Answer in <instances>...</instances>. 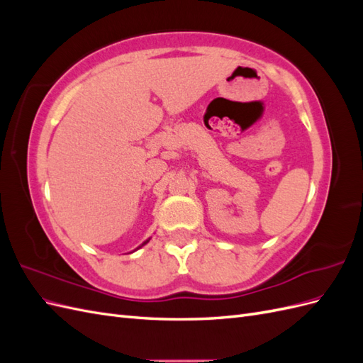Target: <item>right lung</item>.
<instances>
[{"label": "right lung", "instance_id": "1", "mask_svg": "<svg viewBox=\"0 0 363 363\" xmlns=\"http://www.w3.org/2000/svg\"><path fill=\"white\" fill-rule=\"evenodd\" d=\"M148 240H150V239H147V240H145V242H144V244H142V245H145V244L148 242ZM142 245H140V247H142Z\"/></svg>", "mask_w": 363, "mask_h": 363}]
</instances>
